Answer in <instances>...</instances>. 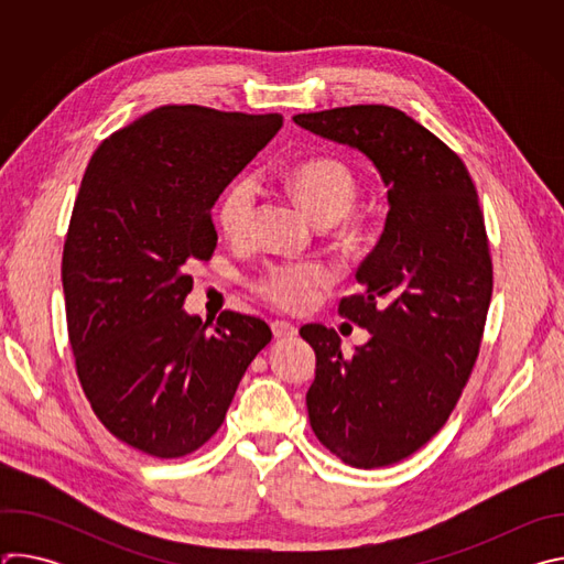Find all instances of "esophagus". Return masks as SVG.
<instances>
[{"label":"esophagus","instance_id":"34e87169","mask_svg":"<svg viewBox=\"0 0 564 564\" xmlns=\"http://www.w3.org/2000/svg\"><path fill=\"white\" fill-rule=\"evenodd\" d=\"M270 326H272V333L276 339H292L299 333V328L294 324H290V321H272Z\"/></svg>","mask_w":564,"mask_h":564}]
</instances>
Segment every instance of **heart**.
<instances>
[{
  "mask_svg": "<svg viewBox=\"0 0 564 564\" xmlns=\"http://www.w3.org/2000/svg\"><path fill=\"white\" fill-rule=\"evenodd\" d=\"M285 187L301 207L321 225H326L344 246L359 240L364 225L352 216L359 198V181L339 158H310L285 174ZM259 189L252 178H238L227 187L218 203V225L231 240H246L257 218ZM333 283V272L321 261H276L265 265L254 279L252 290L276 307L299 312L310 307L318 294Z\"/></svg>",
  "mask_w": 564,
  "mask_h": 564,
  "instance_id": "b5f03b06",
  "label": "heart"
}]
</instances>
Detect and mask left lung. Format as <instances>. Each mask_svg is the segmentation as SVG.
<instances>
[{
	"label": "left lung",
	"mask_w": 564,
	"mask_h": 564,
	"mask_svg": "<svg viewBox=\"0 0 564 564\" xmlns=\"http://www.w3.org/2000/svg\"><path fill=\"white\" fill-rule=\"evenodd\" d=\"M294 122L364 151L390 203L357 270L364 292L339 301L370 341L346 357L335 330L301 328L316 352L310 426L355 468L397 464L446 424L477 361L494 292L485 214L462 158L404 111L352 105Z\"/></svg>",
	"instance_id": "left-lung-1"
}]
</instances>
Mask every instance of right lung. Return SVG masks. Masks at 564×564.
<instances>
[{"label":"right lung","mask_w":564,"mask_h":564,"mask_svg":"<svg viewBox=\"0 0 564 564\" xmlns=\"http://www.w3.org/2000/svg\"><path fill=\"white\" fill-rule=\"evenodd\" d=\"M281 127V113L167 105L89 160L62 254L68 344L96 417L131 448H200L272 339L257 316L225 310L209 330L183 303L189 261L216 248L212 207Z\"/></svg>","instance_id":"obj_1"}]
</instances>
